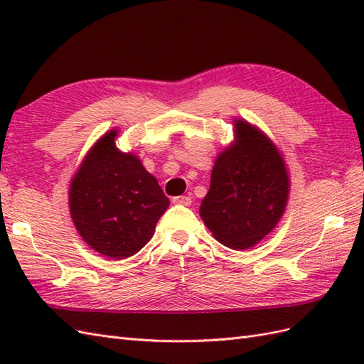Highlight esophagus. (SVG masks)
<instances>
[{"label": "esophagus", "mask_w": 364, "mask_h": 364, "mask_svg": "<svg viewBox=\"0 0 364 364\" xmlns=\"http://www.w3.org/2000/svg\"><path fill=\"white\" fill-rule=\"evenodd\" d=\"M173 203L175 205H183V206H191L192 200L188 196H180V197H173Z\"/></svg>", "instance_id": "34e87169"}]
</instances>
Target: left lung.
<instances>
[{
    "label": "left lung",
    "mask_w": 364,
    "mask_h": 364,
    "mask_svg": "<svg viewBox=\"0 0 364 364\" xmlns=\"http://www.w3.org/2000/svg\"><path fill=\"white\" fill-rule=\"evenodd\" d=\"M236 142L214 162L200 218L230 249L244 250L267 236L284 213L289 176L280 151L249 122L235 120Z\"/></svg>",
    "instance_id": "left-lung-1"
}]
</instances>
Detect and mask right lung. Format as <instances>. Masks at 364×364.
<instances>
[{"label": "right lung", "instance_id": "right-lung-1", "mask_svg": "<svg viewBox=\"0 0 364 364\" xmlns=\"http://www.w3.org/2000/svg\"><path fill=\"white\" fill-rule=\"evenodd\" d=\"M115 137L111 129L92 146L73 176L68 205L92 249L125 259L150 241L170 202L141 159L115 146Z\"/></svg>", "mask_w": 364, "mask_h": 364}]
</instances>
